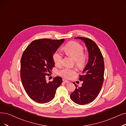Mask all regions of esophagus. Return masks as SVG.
I'll return each instance as SVG.
<instances>
[{
  "label": "esophagus",
  "instance_id": "esophagus-1",
  "mask_svg": "<svg viewBox=\"0 0 126 126\" xmlns=\"http://www.w3.org/2000/svg\"><path fill=\"white\" fill-rule=\"evenodd\" d=\"M63 82L64 83H70L69 81H68V80H66V79H63Z\"/></svg>",
  "mask_w": 126,
  "mask_h": 126
}]
</instances>
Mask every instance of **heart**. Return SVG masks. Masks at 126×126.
I'll return each instance as SVG.
<instances>
[{
    "mask_svg": "<svg viewBox=\"0 0 126 126\" xmlns=\"http://www.w3.org/2000/svg\"><path fill=\"white\" fill-rule=\"evenodd\" d=\"M66 53L74 59L75 64L79 69L83 68L85 65L87 59L86 54H83L84 48L82 46L77 42L71 41L67 43L63 47ZM63 54L59 50L54 53L53 56L55 64L60 66L63 63ZM76 74L75 69L63 68L58 72V74L64 78L70 79Z\"/></svg>",
    "mask_w": 126,
    "mask_h": 126,
    "instance_id": "obj_1",
    "label": "heart"
}]
</instances>
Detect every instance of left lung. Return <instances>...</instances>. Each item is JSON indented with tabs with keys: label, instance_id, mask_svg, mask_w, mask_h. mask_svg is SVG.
<instances>
[{
	"label": "left lung",
	"instance_id": "left-lung-1",
	"mask_svg": "<svg viewBox=\"0 0 126 126\" xmlns=\"http://www.w3.org/2000/svg\"><path fill=\"white\" fill-rule=\"evenodd\" d=\"M83 41L88 52V61L84 68L83 74L79 79L83 81L82 86L78 87L75 85L74 91L71 94L70 98L79 105H84L93 102L97 97L104 80V64L102 55L97 45L91 39L79 37Z\"/></svg>",
	"mask_w": 126,
	"mask_h": 126
}]
</instances>
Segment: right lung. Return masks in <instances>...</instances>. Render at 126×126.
I'll return each mask as SVG.
<instances>
[{"instance_id":"obj_1","label":"right lung","mask_w":126,"mask_h":126,"mask_svg":"<svg viewBox=\"0 0 126 126\" xmlns=\"http://www.w3.org/2000/svg\"><path fill=\"white\" fill-rule=\"evenodd\" d=\"M64 39H42L31 42L23 53L21 60V78L28 96L35 102L46 103L52 100L62 78H54L47 83L46 75L55 66L53 56Z\"/></svg>"}]
</instances>
